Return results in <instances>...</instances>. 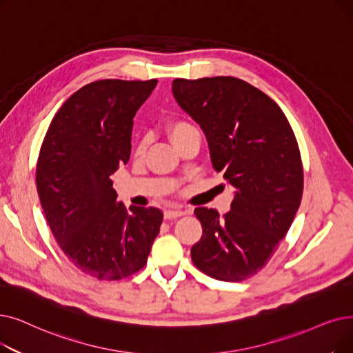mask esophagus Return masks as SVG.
Wrapping results in <instances>:
<instances>
[{"mask_svg":"<svg viewBox=\"0 0 353 353\" xmlns=\"http://www.w3.org/2000/svg\"><path fill=\"white\" fill-rule=\"evenodd\" d=\"M183 214H186V210L167 209V210H164V219H176V218L183 216Z\"/></svg>","mask_w":353,"mask_h":353,"instance_id":"obj_1","label":"esophagus"}]
</instances>
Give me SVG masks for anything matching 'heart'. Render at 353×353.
<instances>
[{
  "label": "heart",
  "instance_id": "1",
  "mask_svg": "<svg viewBox=\"0 0 353 353\" xmlns=\"http://www.w3.org/2000/svg\"><path fill=\"white\" fill-rule=\"evenodd\" d=\"M167 131H168V134H170V139L173 140V143H177L181 139H185L186 135L194 132L196 128L193 125H190L189 122H186V121H172L170 124H168V127H167ZM147 147H148V140L147 139H141L139 141V144H137L135 154L139 156V157L143 156L144 152L147 151Z\"/></svg>",
  "mask_w": 353,
  "mask_h": 353
}]
</instances>
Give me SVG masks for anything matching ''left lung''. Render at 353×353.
Listing matches in <instances>:
<instances>
[{
  "label": "left lung",
  "mask_w": 353,
  "mask_h": 353,
  "mask_svg": "<svg viewBox=\"0 0 353 353\" xmlns=\"http://www.w3.org/2000/svg\"><path fill=\"white\" fill-rule=\"evenodd\" d=\"M173 97L206 135L210 161L231 185V210L196 208L203 234L193 264L221 281H242L261 270L294 221L303 165L293 130L264 92L231 76L174 79Z\"/></svg>",
  "instance_id": "obj_1"
}]
</instances>
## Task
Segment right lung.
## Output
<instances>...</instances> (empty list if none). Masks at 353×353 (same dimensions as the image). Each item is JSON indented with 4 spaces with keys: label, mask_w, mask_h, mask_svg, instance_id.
Returning <instances> with one entry per match:
<instances>
[{
    "label": "right lung",
    "mask_w": 353,
    "mask_h": 353,
    "mask_svg": "<svg viewBox=\"0 0 353 353\" xmlns=\"http://www.w3.org/2000/svg\"><path fill=\"white\" fill-rule=\"evenodd\" d=\"M157 79H103L62 105L43 140L36 183L52 232L70 263L98 280L140 271L163 212L117 201L111 174L131 154L134 115Z\"/></svg>",
    "instance_id": "right-lung-1"
}]
</instances>
